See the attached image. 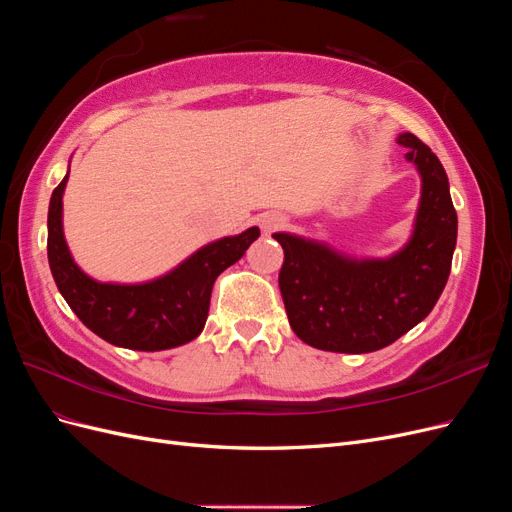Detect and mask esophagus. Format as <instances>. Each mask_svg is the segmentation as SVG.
<instances>
[{
	"instance_id": "esophagus-1",
	"label": "esophagus",
	"mask_w": 512,
	"mask_h": 512,
	"mask_svg": "<svg viewBox=\"0 0 512 512\" xmlns=\"http://www.w3.org/2000/svg\"><path fill=\"white\" fill-rule=\"evenodd\" d=\"M286 224V220H284V215H280V213H265L260 218V228L267 232H275V230H280L282 226Z\"/></svg>"
}]
</instances>
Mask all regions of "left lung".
<instances>
[{
  "label": "left lung",
  "mask_w": 512,
  "mask_h": 512,
  "mask_svg": "<svg viewBox=\"0 0 512 512\" xmlns=\"http://www.w3.org/2000/svg\"><path fill=\"white\" fill-rule=\"evenodd\" d=\"M397 143L423 181L412 237L397 254L356 260L314 239L273 235L284 250L288 322L312 348L363 354L389 346L427 318L446 286L457 243L446 170L414 134H399Z\"/></svg>",
  "instance_id": "8db88e82"
}]
</instances>
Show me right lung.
<instances>
[{"instance_id":"1","label":"right lung","mask_w":512,"mask_h":512,"mask_svg":"<svg viewBox=\"0 0 512 512\" xmlns=\"http://www.w3.org/2000/svg\"><path fill=\"white\" fill-rule=\"evenodd\" d=\"M70 175V173H68ZM64 177L49 205V265L53 280L72 312L104 342L130 350H168L192 342L203 331L211 288L218 275L245 254L258 237L256 226L241 235L200 247L177 269L145 284H102L83 273L64 239L61 198Z\"/></svg>"}]
</instances>
